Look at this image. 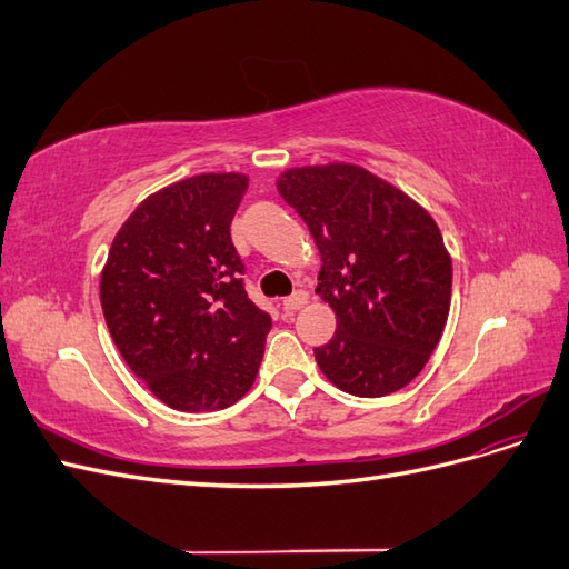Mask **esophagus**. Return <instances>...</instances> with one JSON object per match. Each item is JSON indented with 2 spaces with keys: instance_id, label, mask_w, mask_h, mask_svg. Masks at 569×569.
<instances>
[{
  "instance_id": "obj_1",
  "label": "esophagus",
  "mask_w": 569,
  "mask_h": 569,
  "mask_svg": "<svg viewBox=\"0 0 569 569\" xmlns=\"http://www.w3.org/2000/svg\"><path fill=\"white\" fill-rule=\"evenodd\" d=\"M306 303H308V295L299 289V291H295V295L282 301V308H284V311H299V308H303Z\"/></svg>"
}]
</instances>
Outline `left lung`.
Masks as SVG:
<instances>
[{"label": "left lung", "mask_w": 569, "mask_h": 569, "mask_svg": "<svg viewBox=\"0 0 569 569\" xmlns=\"http://www.w3.org/2000/svg\"><path fill=\"white\" fill-rule=\"evenodd\" d=\"M278 189L316 239V295L337 318L316 363L347 393L399 391L437 349L451 308V253L435 218L356 163L287 168Z\"/></svg>", "instance_id": "left-lung-1"}]
</instances>
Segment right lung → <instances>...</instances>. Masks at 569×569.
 I'll return each mask as SVG.
<instances>
[{"mask_svg":"<svg viewBox=\"0 0 569 569\" xmlns=\"http://www.w3.org/2000/svg\"><path fill=\"white\" fill-rule=\"evenodd\" d=\"M247 187L244 173H199L149 194L101 268V308L120 356L176 410L237 403L261 366L272 320L247 297L230 239Z\"/></svg>","mask_w":569,"mask_h":569,"instance_id":"add662e5","label":"right lung"}]
</instances>
